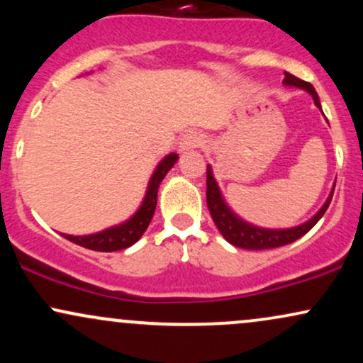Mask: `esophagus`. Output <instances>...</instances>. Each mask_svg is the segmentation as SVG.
<instances>
[{"label":"esophagus","instance_id":"34e87169","mask_svg":"<svg viewBox=\"0 0 363 363\" xmlns=\"http://www.w3.org/2000/svg\"><path fill=\"white\" fill-rule=\"evenodd\" d=\"M203 145H205V140H203L201 135H198V133H187L179 141V150L181 152H189V150L201 148Z\"/></svg>","mask_w":363,"mask_h":363}]
</instances>
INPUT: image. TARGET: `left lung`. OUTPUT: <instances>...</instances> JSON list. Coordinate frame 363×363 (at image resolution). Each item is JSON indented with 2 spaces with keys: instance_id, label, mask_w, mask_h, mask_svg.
<instances>
[{
  "instance_id": "1",
  "label": "left lung",
  "mask_w": 363,
  "mask_h": 363,
  "mask_svg": "<svg viewBox=\"0 0 363 363\" xmlns=\"http://www.w3.org/2000/svg\"><path fill=\"white\" fill-rule=\"evenodd\" d=\"M285 85L298 86V89L307 90L314 99V104L320 109V102L318 94H315L314 86L311 83L301 80V78L294 77V74L285 73ZM333 193H335V187H333L331 194H329L328 201L324 203V206L315 213L309 222L298 225L294 228H285V230H272V228H261L256 225H251L244 220H240L230 208L227 206V203L223 201L222 194H220L218 184H216L213 172L211 169H206V203L208 210H210L211 218L216 227H218L220 234L228 240L235 247L249 249V251H262V249H273V247H281V245L291 244L294 240L301 239L302 235H306L307 232L319 222L320 216L326 213L329 203H331Z\"/></svg>"
}]
</instances>
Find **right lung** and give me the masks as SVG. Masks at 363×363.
Segmentation results:
<instances>
[{
	"mask_svg": "<svg viewBox=\"0 0 363 363\" xmlns=\"http://www.w3.org/2000/svg\"><path fill=\"white\" fill-rule=\"evenodd\" d=\"M177 153H170L158 164V167L153 172L152 179L148 182L147 194H145L143 203H141L140 210L136 211L128 222L118 225V227H111L107 230L99 232V234L91 235H65L62 237L72 242L82 245V247L91 249V251H101V252H112L126 249L133 245L141 235L145 234L147 227L152 222V216L155 213L157 206V193L158 186H160L162 179L167 176V172L174 167L177 162Z\"/></svg>",
	"mask_w": 363,
	"mask_h": 363,
	"instance_id": "right-lung-1",
	"label": "right lung"
}]
</instances>
